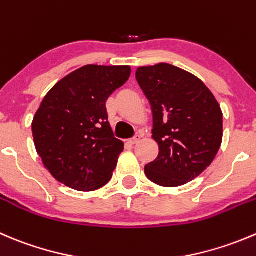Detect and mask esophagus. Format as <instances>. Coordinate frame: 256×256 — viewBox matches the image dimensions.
Listing matches in <instances>:
<instances>
[{
    "label": "esophagus",
    "instance_id": "1",
    "mask_svg": "<svg viewBox=\"0 0 256 256\" xmlns=\"http://www.w3.org/2000/svg\"><path fill=\"white\" fill-rule=\"evenodd\" d=\"M141 138H142V136H141V135H138H138H135V136H134V138H131V140L128 141V142H130L131 145H135V144H138V141L141 140Z\"/></svg>",
    "mask_w": 256,
    "mask_h": 256
}]
</instances>
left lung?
<instances>
[{"instance_id": "obj_1", "label": "left lung", "mask_w": 256, "mask_h": 256, "mask_svg": "<svg viewBox=\"0 0 256 256\" xmlns=\"http://www.w3.org/2000/svg\"><path fill=\"white\" fill-rule=\"evenodd\" d=\"M136 80L151 105L158 156L145 166L148 180L175 188L194 180L216 156L222 112L200 78L168 64L138 68Z\"/></svg>"}]
</instances>
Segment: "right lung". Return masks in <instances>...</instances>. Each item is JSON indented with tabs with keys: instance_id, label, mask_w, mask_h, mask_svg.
Segmentation results:
<instances>
[{
	"instance_id": "right-lung-1",
	"label": "right lung",
	"mask_w": 256,
	"mask_h": 256,
	"mask_svg": "<svg viewBox=\"0 0 256 256\" xmlns=\"http://www.w3.org/2000/svg\"><path fill=\"white\" fill-rule=\"evenodd\" d=\"M130 74V66H84L44 96L32 135L44 168L57 181L94 191L111 180L124 142L114 136L106 101Z\"/></svg>"
}]
</instances>
